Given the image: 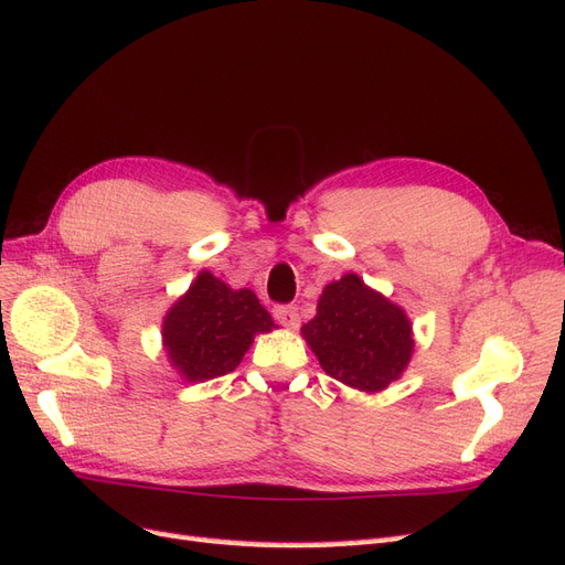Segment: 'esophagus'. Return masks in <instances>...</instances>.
Instances as JSON below:
<instances>
[{
  "instance_id": "34e87169",
  "label": "esophagus",
  "mask_w": 565,
  "mask_h": 565,
  "mask_svg": "<svg viewBox=\"0 0 565 565\" xmlns=\"http://www.w3.org/2000/svg\"><path fill=\"white\" fill-rule=\"evenodd\" d=\"M271 315H274V320H277L281 327H288V329H296L298 322H300V315H298L296 306H274Z\"/></svg>"
}]
</instances>
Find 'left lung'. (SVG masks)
<instances>
[{"instance_id":"obj_1","label":"left lung","mask_w":565,"mask_h":565,"mask_svg":"<svg viewBox=\"0 0 565 565\" xmlns=\"http://www.w3.org/2000/svg\"><path fill=\"white\" fill-rule=\"evenodd\" d=\"M302 337L329 377L363 392H380L398 380L413 353L406 312L355 274L324 288Z\"/></svg>"}]
</instances>
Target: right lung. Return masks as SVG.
<instances>
[{
	"label": "right lung",
	"instance_id": "1",
	"mask_svg": "<svg viewBox=\"0 0 565 565\" xmlns=\"http://www.w3.org/2000/svg\"><path fill=\"white\" fill-rule=\"evenodd\" d=\"M274 327L269 312L248 288L234 291L202 271L164 317V345L188 382L234 372L257 331Z\"/></svg>",
	"mask_w": 565,
	"mask_h": 565
}]
</instances>
